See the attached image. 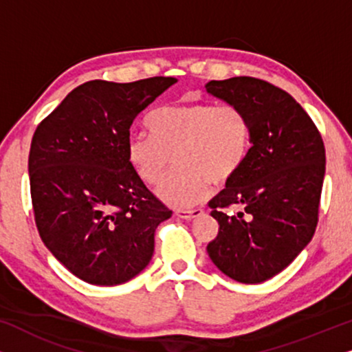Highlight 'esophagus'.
Returning a JSON list of instances; mask_svg holds the SVG:
<instances>
[{
    "label": "esophagus",
    "mask_w": 352,
    "mask_h": 352,
    "mask_svg": "<svg viewBox=\"0 0 352 352\" xmlns=\"http://www.w3.org/2000/svg\"><path fill=\"white\" fill-rule=\"evenodd\" d=\"M176 214L179 216V218L186 219V221H190L194 218H199V216L204 214V210L201 208H194V210H177Z\"/></svg>",
    "instance_id": "34e87169"
}]
</instances>
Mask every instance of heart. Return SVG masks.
<instances>
[{"label":"heart","instance_id":"b5f03b06","mask_svg":"<svg viewBox=\"0 0 352 352\" xmlns=\"http://www.w3.org/2000/svg\"><path fill=\"white\" fill-rule=\"evenodd\" d=\"M151 136L134 134L126 158L146 184H157L170 166L157 194L165 204L189 208L204 201L211 181L224 184L242 168L250 151L248 117L237 105L208 102L163 105L146 118Z\"/></svg>","mask_w":352,"mask_h":352}]
</instances>
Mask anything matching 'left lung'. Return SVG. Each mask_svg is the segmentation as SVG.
<instances>
[{
	"instance_id": "obj_1",
	"label": "left lung",
	"mask_w": 352,
	"mask_h": 352,
	"mask_svg": "<svg viewBox=\"0 0 352 352\" xmlns=\"http://www.w3.org/2000/svg\"><path fill=\"white\" fill-rule=\"evenodd\" d=\"M205 88L242 109L252 128L242 168L208 204L219 230L206 252L228 277L261 283L282 272L316 232L324 141L305 109L269 81L234 76ZM230 208L239 211L229 214Z\"/></svg>"
}]
</instances>
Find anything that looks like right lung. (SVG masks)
<instances>
[{
	"instance_id": "right-lung-1",
	"label": "right lung",
	"mask_w": 352,
	"mask_h": 352,
	"mask_svg": "<svg viewBox=\"0 0 352 352\" xmlns=\"http://www.w3.org/2000/svg\"><path fill=\"white\" fill-rule=\"evenodd\" d=\"M175 83L86 81L36 126L28 175L38 232L81 280L118 285L152 259L155 229L171 210L129 165L126 142L134 118Z\"/></svg>"
}]
</instances>
